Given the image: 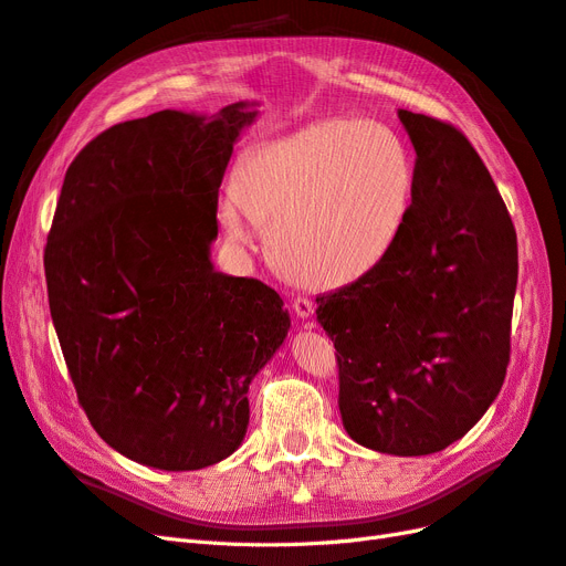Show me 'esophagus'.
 Returning a JSON list of instances; mask_svg holds the SVG:
<instances>
[{
	"label": "esophagus",
	"mask_w": 566,
	"mask_h": 566,
	"mask_svg": "<svg viewBox=\"0 0 566 566\" xmlns=\"http://www.w3.org/2000/svg\"><path fill=\"white\" fill-rule=\"evenodd\" d=\"M293 310H295V314H297V318H310L312 314H314V302L310 300V297H297L295 302H293Z\"/></svg>",
	"instance_id": "esophagus-1"
}]
</instances>
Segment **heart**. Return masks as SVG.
I'll list each match as a JSON object with an SVG mask.
<instances>
[{
	"label": "heart",
	"mask_w": 566,
	"mask_h": 566,
	"mask_svg": "<svg viewBox=\"0 0 566 566\" xmlns=\"http://www.w3.org/2000/svg\"><path fill=\"white\" fill-rule=\"evenodd\" d=\"M413 188L416 165L397 132L361 117H325L250 150L217 212L235 248L254 250L266 224L290 276L339 287L387 260Z\"/></svg>",
	"instance_id": "obj_1"
}]
</instances>
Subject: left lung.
Returning <instances> with one entry per match:
<instances>
[{
	"label": "left lung",
	"mask_w": 566,
	"mask_h": 566,
	"mask_svg": "<svg viewBox=\"0 0 566 566\" xmlns=\"http://www.w3.org/2000/svg\"><path fill=\"white\" fill-rule=\"evenodd\" d=\"M416 148L406 227L368 276L316 297L339 364L347 434L430 455L479 422L505 380L517 233L465 134L399 111Z\"/></svg>",
	"instance_id": "1"
}]
</instances>
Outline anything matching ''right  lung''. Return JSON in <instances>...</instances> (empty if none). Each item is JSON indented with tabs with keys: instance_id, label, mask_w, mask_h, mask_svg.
Segmentation results:
<instances>
[{
	"instance_id": "1",
	"label": "right lung",
	"mask_w": 566,
	"mask_h": 566,
	"mask_svg": "<svg viewBox=\"0 0 566 566\" xmlns=\"http://www.w3.org/2000/svg\"><path fill=\"white\" fill-rule=\"evenodd\" d=\"M256 106L119 123L63 179L44 250L51 318L92 427L146 468L200 470L241 447L250 382L290 331L276 290L210 256Z\"/></svg>"
}]
</instances>
